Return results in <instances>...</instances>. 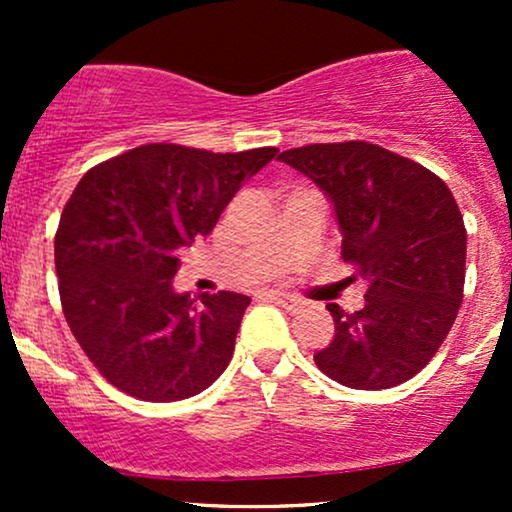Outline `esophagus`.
<instances>
[{"label": "esophagus", "mask_w": 512, "mask_h": 512, "mask_svg": "<svg viewBox=\"0 0 512 512\" xmlns=\"http://www.w3.org/2000/svg\"><path fill=\"white\" fill-rule=\"evenodd\" d=\"M264 296H267L269 301H274V303L284 305V308H286V310H291V313H296V310H301V308H303V301H301V298H293V296H289V293L267 291V293H264Z\"/></svg>", "instance_id": "1"}]
</instances>
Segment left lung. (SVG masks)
I'll use <instances>...</instances> for the list:
<instances>
[{"label":"left lung","mask_w":512,"mask_h":512,"mask_svg":"<svg viewBox=\"0 0 512 512\" xmlns=\"http://www.w3.org/2000/svg\"><path fill=\"white\" fill-rule=\"evenodd\" d=\"M279 161L313 178L334 202L342 257L366 281V305L334 317L315 366L354 390L407 383L436 356L464 298L467 231L436 173L368 142L308 144Z\"/></svg>","instance_id":"obj_1"}]
</instances>
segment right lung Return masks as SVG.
<instances>
[{
	"label": "right lung",
	"instance_id": "right-lung-1",
	"mask_svg": "<svg viewBox=\"0 0 512 512\" xmlns=\"http://www.w3.org/2000/svg\"><path fill=\"white\" fill-rule=\"evenodd\" d=\"M274 146L214 154L144 144L93 166L64 204L55 269L67 325L117 390L144 402L195 397L226 370L250 298L173 291L178 252L207 236Z\"/></svg>",
	"mask_w": 512,
	"mask_h": 512
}]
</instances>
